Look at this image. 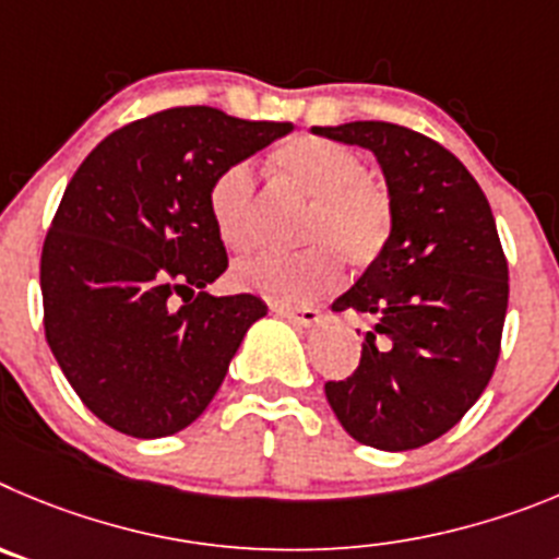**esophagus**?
Segmentation results:
<instances>
[{
  "label": "esophagus",
  "mask_w": 559,
  "mask_h": 559,
  "mask_svg": "<svg viewBox=\"0 0 559 559\" xmlns=\"http://www.w3.org/2000/svg\"><path fill=\"white\" fill-rule=\"evenodd\" d=\"M275 314L286 317L289 323L300 325V329H314V325L320 323V311L309 309V306H304V309H289V306H275Z\"/></svg>",
  "instance_id": "34e87169"
}]
</instances>
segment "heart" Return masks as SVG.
Here are the masks:
<instances>
[{"label": "heart", "instance_id": "1", "mask_svg": "<svg viewBox=\"0 0 559 559\" xmlns=\"http://www.w3.org/2000/svg\"><path fill=\"white\" fill-rule=\"evenodd\" d=\"M273 173L286 192L309 200L300 255L250 253L230 270V284L281 304H304L331 289L340 261L370 267L392 234V200L379 180L367 178L354 150L323 139H292L273 153ZM211 223L228 250L253 242L255 180L245 164L225 169L209 194Z\"/></svg>", "mask_w": 559, "mask_h": 559}]
</instances>
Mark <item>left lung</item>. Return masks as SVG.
Returning <instances> with one entry per match:
<instances>
[{"mask_svg":"<svg viewBox=\"0 0 559 559\" xmlns=\"http://www.w3.org/2000/svg\"><path fill=\"white\" fill-rule=\"evenodd\" d=\"M376 155L392 200L379 259L331 311L373 317L356 373L329 381L342 429L381 451H409L460 424L499 361L507 259L490 203L451 155L392 122L311 128Z\"/></svg>","mask_w":559,"mask_h":559,"instance_id":"obj_1","label":"left lung"}]
</instances>
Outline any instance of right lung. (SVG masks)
<instances>
[{
	"instance_id": "obj_1",
	"label": "right lung",
	"mask_w": 559,
	"mask_h": 559,
	"mask_svg": "<svg viewBox=\"0 0 559 559\" xmlns=\"http://www.w3.org/2000/svg\"><path fill=\"white\" fill-rule=\"evenodd\" d=\"M292 130L169 108L103 139L69 180L41 253L44 331L110 429L155 440L194 424L267 314L255 295L205 292L228 267L209 194L225 169Z\"/></svg>"
}]
</instances>
